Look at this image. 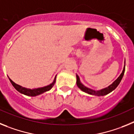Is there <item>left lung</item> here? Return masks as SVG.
Wrapping results in <instances>:
<instances>
[{
  "instance_id": "1",
  "label": "left lung",
  "mask_w": 134,
  "mask_h": 134,
  "mask_svg": "<svg viewBox=\"0 0 134 134\" xmlns=\"http://www.w3.org/2000/svg\"><path fill=\"white\" fill-rule=\"evenodd\" d=\"M125 67V65H124V67H123V71H122L121 74L119 75V77L118 78H117L115 81H114L112 84L110 85V86H108L107 88H104V89L100 90H98V91H96V90H93L90 89V88H86V87L84 86L81 83V81H80V77H79V76L77 75H76L77 85L78 88H80L82 91L88 93V94H89L95 95V96H104V95H107L108 94H109L110 92H111L113 90H114L115 89V88L118 86V85L119 84V83L121 82L122 78H123V75H124Z\"/></svg>"
}]
</instances>
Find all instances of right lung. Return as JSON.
Masks as SVG:
<instances>
[{"label":"right lung","instance_id":"right-lung-1","mask_svg":"<svg viewBox=\"0 0 134 134\" xmlns=\"http://www.w3.org/2000/svg\"><path fill=\"white\" fill-rule=\"evenodd\" d=\"M9 80L11 82L12 85L13 86V87L17 90V91L19 92L21 94H24L27 95V96H38L39 94H41L42 93L45 92H47L48 90L53 88V86L54 85V83L56 81V76L54 77V80L53 81V82L51 84L48 85L47 86L43 87V88H37V89H29V88H25L24 87H22L19 85L15 83L14 81H13L11 79L9 78Z\"/></svg>","mask_w":134,"mask_h":134}]
</instances>
